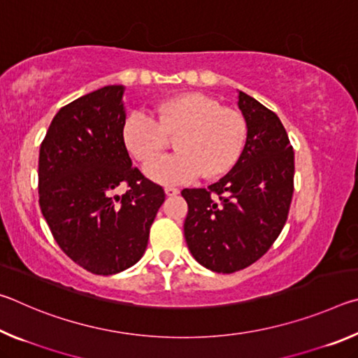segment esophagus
<instances>
[{"label": "esophagus", "mask_w": 358, "mask_h": 358, "mask_svg": "<svg viewBox=\"0 0 358 358\" xmlns=\"http://www.w3.org/2000/svg\"><path fill=\"white\" fill-rule=\"evenodd\" d=\"M164 191H166L167 196H177V194L180 192V191L177 189V187H173V186H167Z\"/></svg>", "instance_id": "1"}]
</instances>
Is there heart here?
Wrapping results in <instances>:
<instances>
[{"mask_svg":"<svg viewBox=\"0 0 358 358\" xmlns=\"http://www.w3.org/2000/svg\"><path fill=\"white\" fill-rule=\"evenodd\" d=\"M178 135L177 155L147 167V175L161 185L189 183L199 175L216 178L240 159L246 142L241 113L202 93L172 96L156 106V118L143 110L124 121L123 142L142 164L154 161L166 148L168 137Z\"/></svg>","mask_w":358,"mask_h":358,"instance_id":"b5f03b06","label":"heart"}]
</instances>
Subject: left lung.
I'll return each mask as SVG.
<instances>
[{
  "label": "left lung",
  "mask_w": 358,
  "mask_h": 358,
  "mask_svg": "<svg viewBox=\"0 0 358 358\" xmlns=\"http://www.w3.org/2000/svg\"><path fill=\"white\" fill-rule=\"evenodd\" d=\"M248 136L240 159L207 189H183L185 238L205 268L235 273L280 237L294 194V148L275 112L238 92Z\"/></svg>",
  "instance_id": "obj_1"
}]
</instances>
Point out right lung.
I'll return each mask as SVG.
<instances>
[{
  "label": "right lung",
  "mask_w": 358,
  "mask_h": 358,
  "mask_svg": "<svg viewBox=\"0 0 358 358\" xmlns=\"http://www.w3.org/2000/svg\"><path fill=\"white\" fill-rule=\"evenodd\" d=\"M123 87L108 85L62 107L39 150V207L66 256L94 275L134 265L166 194L123 142ZM127 186L118 196L115 190Z\"/></svg>",
  "instance_id": "obj_1"
}]
</instances>
